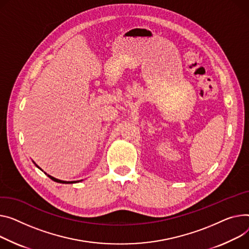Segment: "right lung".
<instances>
[{
	"mask_svg": "<svg viewBox=\"0 0 249 249\" xmlns=\"http://www.w3.org/2000/svg\"><path fill=\"white\" fill-rule=\"evenodd\" d=\"M33 162H34V161H33ZM34 164L36 165V166H37L39 169H41L35 162H34ZM41 170H42V169H41ZM44 173H45V174H47L46 172H44ZM47 175H48V177H49V178H51V179H52L53 181H55V182H58V183H63V184H64V183H65V184H71V183H77V182H79V181H63V180L57 179V178H55V177H53V176H51V175H49V174H47ZM81 181H82V180H81Z\"/></svg>",
	"mask_w": 249,
	"mask_h": 249,
	"instance_id": "1",
	"label": "right lung"
}]
</instances>
